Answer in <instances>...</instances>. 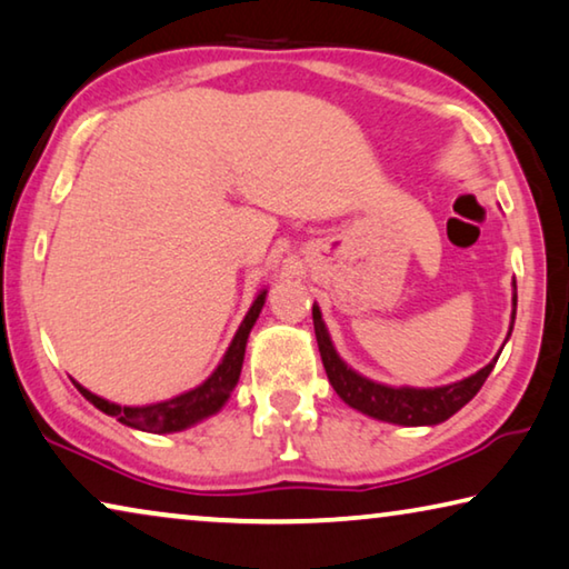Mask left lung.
<instances>
[{"label": "left lung", "instance_id": "obj_1", "mask_svg": "<svg viewBox=\"0 0 569 569\" xmlns=\"http://www.w3.org/2000/svg\"><path fill=\"white\" fill-rule=\"evenodd\" d=\"M513 311H511V327L509 337L513 329V319H517V283H513V296H511ZM313 331H317L321 362L327 369V377L333 387V392L345 400L349 408L369 415V418L392 422V426H405V428H418V426H438V422L448 420L450 415H456L463 408L468 400L476 398V392L481 390L486 377L491 375L496 365V355L489 365L479 372L466 377L461 382L443 385V387H392L369 380V377L359 375L357 369H351L345 359L337 355V349L331 345L329 329L321 319V309L313 303ZM507 337V339H509ZM503 349V347H501Z\"/></svg>", "mask_w": 569, "mask_h": 569}]
</instances>
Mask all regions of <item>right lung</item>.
<instances>
[{"mask_svg": "<svg viewBox=\"0 0 569 569\" xmlns=\"http://www.w3.org/2000/svg\"><path fill=\"white\" fill-rule=\"evenodd\" d=\"M266 293L268 291L263 288V291L256 296V301H252L250 311L246 313V319H242L236 337H232L228 351H224V357L220 359L218 369H214L202 385H197L194 390L177 395V398L164 400V402L141 405V408H126V405L121 408V405L98 398V395H93L90 390H86L83 385L76 382L78 392L83 395L88 402H93L98 410L111 415V418H116L133 430L159 432L161 436V432H177L189 426H197L200 420L220 412L222 405L230 400L232 390H236V385L240 380L242 359H246V345H248L250 329L256 327V321L260 317V309H263L266 303Z\"/></svg>", "mask_w": 569, "mask_h": 569, "instance_id": "1", "label": "right lung"}]
</instances>
